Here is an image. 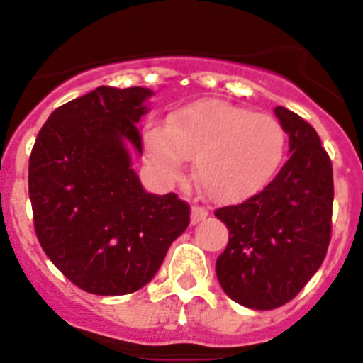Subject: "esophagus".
Masks as SVG:
<instances>
[{"mask_svg": "<svg viewBox=\"0 0 363 363\" xmlns=\"http://www.w3.org/2000/svg\"><path fill=\"white\" fill-rule=\"evenodd\" d=\"M209 214V211L205 209V207H200V205H192L191 209V223H200L201 220H205Z\"/></svg>", "mask_w": 363, "mask_h": 363, "instance_id": "obj_1", "label": "esophagus"}]
</instances>
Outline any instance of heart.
I'll return each mask as SVG.
<instances>
[{
	"mask_svg": "<svg viewBox=\"0 0 363 363\" xmlns=\"http://www.w3.org/2000/svg\"><path fill=\"white\" fill-rule=\"evenodd\" d=\"M287 134L269 114L207 99L171 114L165 127L147 133V150L165 176L194 158V176L216 201L252 196L277 174L285 156Z\"/></svg>",
	"mask_w": 363,
	"mask_h": 363,
	"instance_id": "obj_1",
	"label": "heart"
}]
</instances>
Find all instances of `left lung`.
<instances>
[{"mask_svg":"<svg viewBox=\"0 0 363 363\" xmlns=\"http://www.w3.org/2000/svg\"><path fill=\"white\" fill-rule=\"evenodd\" d=\"M289 134V160L262 192L214 211L229 229L216 259L227 296L269 311L293 300L320 269L331 242L333 165L316 130L285 107L274 108Z\"/></svg>","mask_w":363,"mask_h":363,"instance_id":"obj_1","label":"left lung"}]
</instances>
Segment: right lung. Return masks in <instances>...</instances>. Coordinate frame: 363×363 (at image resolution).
Here are the masks:
<instances>
[{
  "mask_svg": "<svg viewBox=\"0 0 363 363\" xmlns=\"http://www.w3.org/2000/svg\"><path fill=\"white\" fill-rule=\"evenodd\" d=\"M152 91H96L57 107L28 160V196L45 255L79 289L120 296L142 289L191 221L174 192L143 191L130 149Z\"/></svg>",
  "mask_w": 363,
  "mask_h": 363,
  "instance_id": "1",
  "label": "right lung"
}]
</instances>
